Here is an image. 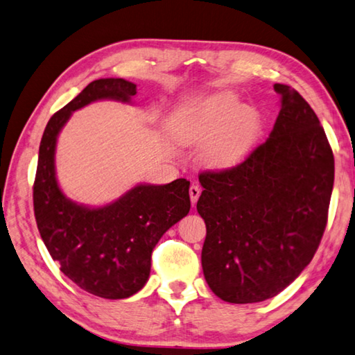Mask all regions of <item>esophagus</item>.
<instances>
[{"mask_svg":"<svg viewBox=\"0 0 355 355\" xmlns=\"http://www.w3.org/2000/svg\"><path fill=\"white\" fill-rule=\"evenodd\" d=\"M200 194H202V189H200V186H198V184H191V188H189V196H191V202H192V205H196V203H197V200H198Z\"/></svg>","mask_w":355,"mask_h":355,"instance_id":"esophagus-1","label":"esophagus"}]
</instances>
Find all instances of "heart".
Returning <instances> with one entry per match:
<instances>
[{"instance_id": "obj_1", "label": "heart", "mask_w": 355, "mask_h": 355, "mask_svg": "<svg viewBox=\"0 0 355 355\" xmlns=\"http://www.w3.org/2000/svg\"><path fill=\"white\" fill-rule=\"evenodd\" d=\"M262 130L256 108L242 105L231 92L211 94L182 108L172 121V133L184 146H203L202 157L212 167H231L248 155Z\"/></svg>"}]
</instances>
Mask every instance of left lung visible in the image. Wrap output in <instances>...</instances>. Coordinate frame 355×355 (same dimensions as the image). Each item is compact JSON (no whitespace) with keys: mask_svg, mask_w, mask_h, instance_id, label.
I'll return each instance as SVG.
<instances>
[{"mask_svg":"<svg viewBox=\"0 0 355 355\" xmlns=\"http://www.w3.org/2000/svg\"><path fill=\"white\" fill-rule=\"evenodd\" d=\"M275 92L281 110L266 143L241 164L198 177L203 275L234 304L266 301L292 284L327 223L334 153L324 128L296 89L275 83Z\"/></svg>","mask_w":355,"mask_h":355,"instance_id":"1","label":"left lung"}]
</instances>
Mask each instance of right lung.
Listing matches in <instances>:
<instances>
[{"label":"right lung","mask_w":355,"mask_h":355,"mask_svg":"<svg viewBox=\"0 0 355 355\" xmlns=\"http://www.w3.org/2000/svg\"><path fill=\"white\" fill-rule=\"evenodd\" d=\"M137 85L99 79L53 114L44 128L34 182L38 231L60 272L85 292L107 300L128 298L150 275L152 251L167 230L191 209L189 182L138 184L116 202L87 208L63 196L55 178L57 137L73 112L99 99L130 102Z\"/></svg>","instance_id":"add662e5"}]
</instances>
